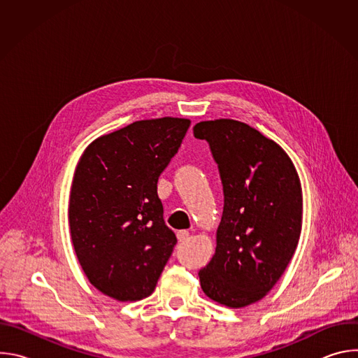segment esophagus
Returning a JSON list of instances; mask_svg holds the SVG:
<instances>
[{
    "label": "esophagus",
    "mask_w": 358,
    "mask_h": 358,
    "mask_svg": "<svg viewBox=\"0 0 358 358\" xmlns=\"http://www.w3.org/2000/svg\"><path fill=\"white\" fill-rule=\"evenodd\" d=\"M177 238H178L180 242H185V241H188V238H189V232L185 231V229H181V231L177 232Z\"/></svg>",
    "instance_id": "obj_1"
}]
</instances>
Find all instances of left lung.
I'll return each instance as SVG.
<instances>
[{"label": "left lung", "mask_w": 358, "mask_h": 358, "mask_svg": "<svg viewBox=\"0 0 358 358\" xmlns=\"http://www.w3.org/2000/svg\"><path fill=\"white\" fill-rule=\"evenodd\" d=\"M218 164L224 213L215 255L198 272L201 287L232 309L261 300L292 261L301 232L303 196L297 171L273 140L242 122H199Z\"/></svg>", "instance_id": "obj_1"}]
</instances>
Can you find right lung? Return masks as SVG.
<instances>
[{
	"mask_svg": "<svg viewBox=\"0 0 358 358\" xmlns=\"http://www.w3.org/2000/svg\"><path fill=\"white\" fill-rule=\"evenodd\" d=\"M188 119L134 122L92 141L75 170L69 228L89 282L119 301L150 296L170 259L157 181L178 151Z\"/></svg>",
	"mask_w": 358,
	"mask_h": 358,
	"instance_id": "right-lung-1",
	"label": "right lung"
}]
</instances>
